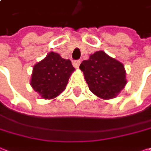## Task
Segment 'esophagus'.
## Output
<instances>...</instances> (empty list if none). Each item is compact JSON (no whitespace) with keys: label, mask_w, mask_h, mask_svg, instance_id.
Instances as JSON below:
<instances>
[{"label":"esophagus","mask_w":151,"mask_h":151,"mask_svg":"<svg viewBox=\"0 0 151 151\" xmlns=\"http://www.w3.org/2000/svg\"><path fill=\"white\" fill-rule=\"evenodd\" d=\"M79 65H80V60H75L73 62V66L75 68H78L79 67Z\"/></svg>","instance_id":"esophagus-1"}]
</instances>
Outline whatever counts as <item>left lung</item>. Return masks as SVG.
Returning <instances> with one entry per match:
<instances>
[{
    "label": "left lung",
    "mask_w": 151,
    "mask_h": 151,
    "mask_svg": "<svg viewBox=\"0 0 151 151\" xmlns=\"http://www.w3.org/2000/svg\"><path fill=\"white\" fill-rule=\"evenodd\" d=\"M79 68L90 91L101 99L114 98L127 84L123 65L102 50L92 54Z\"/></svg>",
    "instance_id": "8db88e82"
}]
</instances>
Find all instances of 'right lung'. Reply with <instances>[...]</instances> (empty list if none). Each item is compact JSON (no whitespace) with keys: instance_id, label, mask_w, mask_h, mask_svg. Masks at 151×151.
Wrapping results in <instances>:
<instances>
[{"instance_id":"1","label":"right lung","mask_w":151,"mask_h":151,"mask_svg":"<svg viewBox=\"0 0 151 151\" xmlns=\"http://www.w3.org/2000/svg\"><path fill=\"white\" fill-rule=\"evenodd\" d=\"M74 70L69 59L50 52L45 58L34 65L30 85L42 98L53 99L65 89Z\"/></svg>"}]
</instances>
